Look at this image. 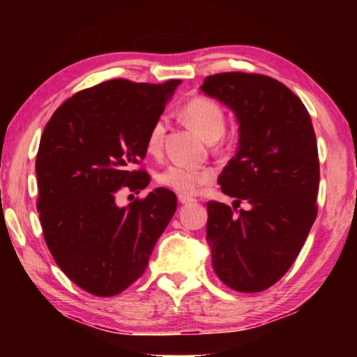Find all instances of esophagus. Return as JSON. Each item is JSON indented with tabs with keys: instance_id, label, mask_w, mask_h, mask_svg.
Wrapping results in <instances>:
<instances>
[{
	"instance_id": "esophagus-1",
	"label": "esophagus",
	"mask_w": 357,
	"mask_h": 357,
	"mask_svg": "<svg viewBox=\"0 0 357 357\" xmlns=\"http://www.w3.org/2000/svg\"><path fill=\"white\" fill-rule=\"evenodd\" d=\"M178 200H179V203H183V204H190V203H195L197 202L195 198H192L189 195H179Z\"/></svg>"
}]
</instances>
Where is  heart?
<instances>
[{
  "mask_svg": "<svg viewBox=\"0 0 357 357\" xmlns=\"http://www.w3.org/2000/svg\"><path fill=\"white\" fill-rule=\"evenodd\" d=\"M183 116L193 129H197L208 140L219 138L227 124V114L219 102L208 96H193L183 105ZM168 121L165 116L157 118L146 135V151L151 155H160L164 151ZM214 178L211 168L193 167L185 164L167 165L157 173V183L181 195H195L202 187L209 184Z\"/></svg>",
  "mask_w": 357,
  "mask_h": 357,
  "instance_id": "obj_1",
  "label": "heart"
}]
</instances>
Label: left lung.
I'll use <instances>...</instances> for the list:
<instances>
[{"instance_id": "left-lung-1", "label": "left lung", "mask_w": 357, "mask_h": 357, "mask_svg": "<svg viewBox=\"0 0 357 357\" xmlns=\"http://www.w3.org/2000/svg\"><path fill=\"white\" fill-rule=\"evenodd\" d=\"M202 91L236 113L239 146L219 184L233 208L208 202L213 268L234 291L259 293L291 268L318 214L319 159L305 105L273 77L222 72ZM247 201L251 209L237 211Z\"/></svg>"}]
</instances>
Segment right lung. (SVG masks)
Segmentation results:
<instances>
[{
    "mask_svg": "<svg viewBox=\"0 0 357 357\" xmlns=\"http://www.w3.org/2000/svg\"><path fill=\"white\" fill-rule=\"evenodd\" d=\"M179 80H107L64 100L42 132L36 155L42 233L53 259L84 291L119 294L144 274L176 211L159 187L119 208V192L149 184L146 135Z\"/></svg>",
    "mask_w": 357,
    "mask_h": 357,
    "instance_id": "obj_1",
    "label": "right lung"
}]
</instances>
